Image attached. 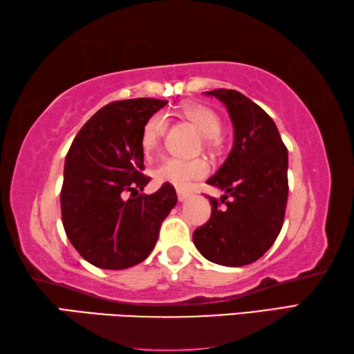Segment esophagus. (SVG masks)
Here are the masks:
<instances>
[{
    "instance_id": "34e87169",
    "label": "esophagus",
    "mask_w": 354,
    "mask_h": 354,
    "mask_svg": "<svg viewBox=\"0 0 354 354\" xmlns=\"http://www.w3.org/2000/svg\"><path fill=\"white\" fill-rule=\"evenodd\" d=\"M176 195H178V200H179V201L187 200L189 196H190L189 192H187V190H183V189H178V190H176Z\"/></svg>"
}]
</instances>
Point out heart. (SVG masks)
I'll return each mask as SVG.
<instances>
[{
  "label": "heart",
  "instance_id": "obj_1",
  "mask_svg": "<svg viewBox=\"0 0 354 354\" xmlns=\"http://www.w3.org/2000/svg\"><path fill=\"white\" fill-rule=\"evenodd\" d=\"M181 115L190 124L198 129V133L205 139V147L215 149L220 143L221 122L217 113L212 109L201 104H187L183 107ZM167 131V120L162 113H154L149 117L142 128L140 145L147 156L153 154L158 149L160 139ZM209 173V165L205 159H167L154 171V178L158 183L170 184L173 187L185 189L195 179L205 178Z\"/></svg>",
  "mask_w": 354,
  "mask_h": 354
}]
</instances>
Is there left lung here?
Returning a JSON list of instances; mask_svg holds the SVG:
<instances>
[{
	"mask_svg": "<svg viewBox=\"0 0 354 354\" xmlns=\"http://www.w3.org/2000/svg\"><path fill=\"white\" fill-rule=\"evenodd\" d=\"M226 106L234 143L223 165L207 179L225 192L209 196L212 212L194 231L196 250L207 261L242 267L259 259L277 241L289 195V156L272 117L237 91L206 92Z\"/></svg>",
	"mask_w": 354,
	"mask_h": 354,
	"instance_id": "8db88e82",
	"label": "left lung"
}]
</instances>
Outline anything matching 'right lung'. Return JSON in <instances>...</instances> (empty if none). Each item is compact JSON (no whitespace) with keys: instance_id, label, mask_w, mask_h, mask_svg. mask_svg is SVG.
<instances>
[{"instance_id":"obj_1","label":"right lung","mask_w":354,"mask_h":354,"mask_svg":"<svg viewBox=\"0 0 354 354\" xmlns=\"http://www.w3.org/2000/svg\"><path fill=\"white\" fill-rule=\"evenodd\" d=\"M165 104L156 98L106 104L68 149L61 190L64 230L77 253L95 267L123 270L145 261L176 205L170 184L151 195L140 194L149 183L142 173V128Z\"/></svg>"}]
</instances>
